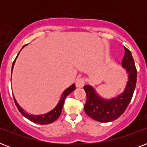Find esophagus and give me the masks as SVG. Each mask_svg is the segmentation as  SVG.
Listing matches in <instances>:
<instances>
[{
	"mask_svg": "<svg viewBox=\"0 0 147 147\" xmlns=\"http://www.w3.org/2000/svg\"><path fill=\"white\" fill-rule=\"evenodd\" d=\"M76 87L77 88H82L85 85V79L83 78H77L76 82Z\"/></svg>",
	"mask_w": 147,
	"mask_h": 147,
	"instance_id": "obj_1",
	"label": "esophagus"
}]
</instances>
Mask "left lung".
<instances>
[{
	"mask_svg": "<svg viewBox=\"0 0 147 147\" xmlns=\"http://www.w3.org/2000/svg\"><path fill=\"white\" fill-rule=\"evenodd\" d=\"M124 49L125 53L121 64L127 73L128 81L122 93L115 98L105 99L100 97L92 86H84L87 96L84 107L85 112L90 117L99 122H111L118 118L125 111L132 99L137 83V71L130 51L126 47Z\"/></svg>",
	"mask_w": 147,
	"mask_h": 147,
	"instance_id": "obj_1",
	"label": "left lung"
}]
</instances>
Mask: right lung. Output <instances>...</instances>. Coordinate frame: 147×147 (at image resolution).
<instances>
[{
	"mask_svg": "<svg viewBox=\"0 0 147 147\" xmlns=\"http://www.w3.org/2000/svg\"><path fill=\"white\" fill-rule=\"evenodd\" d=\"M24 47H23V48H24ZM23 48H22V49H23ZM19 54L20 52L18 53L17 57H16L15 60L13 61V62L12 70L13 66H14L15 61L17 59V56L19 55ZM75 89H76V85H75V84L71 85V86H69L68 88H66V89L63 92V93H62V95H61L59 101V103L57 104V105L55 106V108H53L52 111H50L47 113V114H40V115H33V114H28L27 112H26V111H24V110L18 105V103L17 102V100H16L14 97H13V99H14L15 105H16V106H17L18 110H19V111L22 114V115L25 117L26 118H27L28 120L32 121V122H34V123H39V124H49V123L54 122L56 119H58L59 117L60 114H61V112H62V107H63V105H64L65 100V98H66L70 93H71V92H73Z\"/></svg>",
	"mask_w": 147,
	"mask_h": 147,
	"instance_id": "obj_1",
	"label": "right lung"
}]
</instances>
